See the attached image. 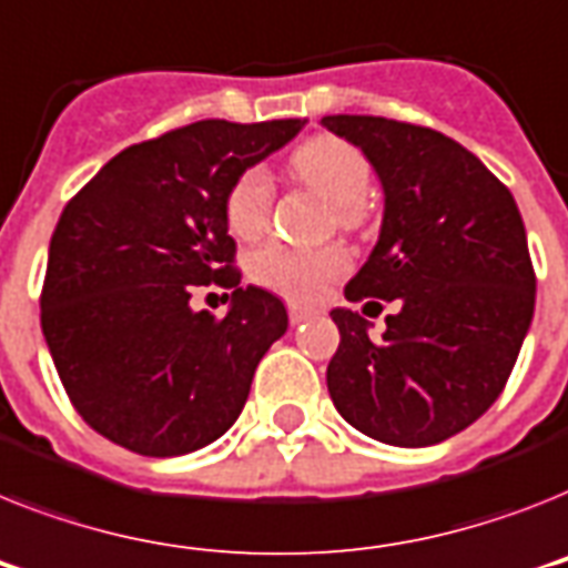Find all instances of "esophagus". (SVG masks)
Here are the masks:
<instances>
[{
	"instance_id": "obj_1",
	"label": "esophagus",
	"mask_w": 568,
	"mask_h": 568,
	"mask_svg": "<svg viewBox=\"0 0 568 568\" xmlns=\"http://www.w3.org/2000/svg\"><path fill=\"white\" fill-rule=\"evenodd\" d=\"M312 315H315V308L300 306V303H288V321H292L294 326L303 324V321H308Z\"/></svg>"
}]
</instances>
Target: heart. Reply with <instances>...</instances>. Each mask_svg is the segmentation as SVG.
I'll list each match as a JSON object with an SVG mask.
<instances>
[{
    "instance_id": "1",
    "label": "heart",
    "mask_w": 568,
    "mask_h": 568,
    "mask_svg": "<svg viewBox=\"0 0 568 568\" xmlns=\"http://www.w3.org/2000/svg\"><path fill=\"white\" fill-rule=\"evenodd\" d=\"M294 169L308 186H315L338 206L341 224L353 227L358 221V204L371 189V163L367 156L338 140L315 136L294 154ZM274 206V180L268 169L253 165L233 183L227 195V224L239 239L260 236ZM349 268V256L338 244L326 247H292L271 242L251 256V276L260 285L292 300H312L329 280Z\"/></svg>"
}]
</instances>
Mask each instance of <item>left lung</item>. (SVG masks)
Masks as SVG:
<instances>
[{"label":"left lung","mask_w":568,"mask_h":568,"mask_svg":"<svg viewBox=\"0 0 568 568\" xmlns=\"http://www.w3.org/2000/svg\"><path fill=\"white\" fill-rule=\"evenodd\" d=\"M321 124L362 149L385 192L379 242L344 297L396 303L382 338L353 308L329 312L332 403L373 440L435 446L499 399L528 335L537 280L523 215L476 154L432 128L347 113Z\"/></svg>","instance_id":"1"}]
</instances>
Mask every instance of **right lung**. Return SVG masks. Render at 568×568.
<instances>
[{
    "instance_id": "add662e5",
    "label": "right lung",
    "mask_w": 568,
    "mask_h": 568,
    "mask_svg": "<svg viewBox=\"0 0 568 568\" xmlns=\"http://www.w3.org/2000/svg\"><path fill=\"white\" fill-rule=\"evenodd\" d=\"M303 124H186L124 149L60 212L40 324L69 399L99 435L174 458L239 419L288 315L271 292L239 285L227 195ZM197 284L234 288L227 316L187 306Z\"/></svg>"
}]
</instances>
